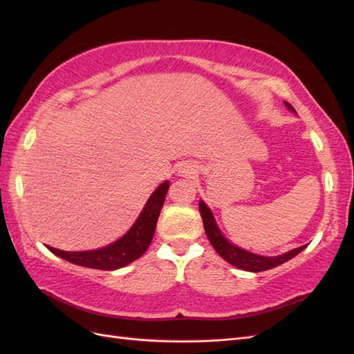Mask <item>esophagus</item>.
<instances>
[{
	"label": "esophagus",
	"mask_w": 354,
	"mask_h": 354,
	"mask_svg": "<svg viewBox=\"0 0 354 354\" xmlns=\"http://www.w3.org/2000/svg\"><path fill=\"white\" fill-rule=\"evenodd\" d=\"M181 173H183V175H192V169L189 167V165H187V167H184V169H181Z\"/></svg>",
	"instance_id": "1"
}]
</instances>
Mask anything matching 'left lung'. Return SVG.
<instances>
[{
	"instance_id": "8db88e82",
	"label": "left lung",
	"mask_w": 354,
	"mask_h": 354,
	"mask_svg": "<svg viewBox=\"0 0 354 354\" xmlns=\"http://www.w3.org/2000/svg\"><path fill=\"white\" fill-rule=\"evenodd\" d=\"M286 106L292 110V112H295L292 104L286 102ZM199 212H201V218H203V223H204L205 234H207V238H209L210 244L213 245L214 250H216L221 258L225 259L228 264H232L241 270H245V272L258 273V272H264V270L278 267V266L283 264V262H287L292 258H295L296 254H299L304 248L307 247V245L297 247V248H293V250H290V252L279 254V256H261V254L245 252V250H242V248L232 244V242L228 241L223 233H221V230L216 225V221H214V218H213L212 210L205 205V203H203V201H199Z\"/></svg>"
}]
</instances>
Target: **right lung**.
Here are the masks:
<instances>
[{
	"label": "right lung",
	"instance_id": "right-lung-1",
	"mask_svg": "<svg viewBox=\"0 0 354 354\" xmlns=\"http://www.w3.org/2000/svg\"><path fill=\"white\" fill-rule=\"evenodd\" d=\"M169 185V181H165L151 193L136 223L113 244L88 252H64L53 247H48V250L59 258L81 267L96 270H116L126 267L130 262L141 258L153 239L158 216L164 205Z\"/></svg>",
	"mask_w": 354,
	"mask_h": 354
}]
</instances>
